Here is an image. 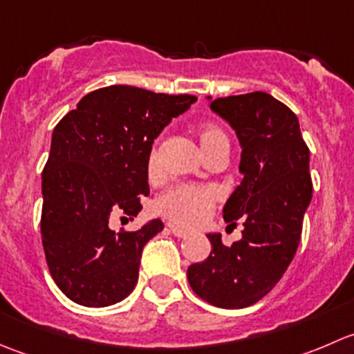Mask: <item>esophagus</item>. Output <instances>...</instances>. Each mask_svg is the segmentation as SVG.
I'll use <instances>...</instances> for the list:
<instances>
[{
	"label": "esophagus",
	"mask_w": 354,
	"mask_h": 354,
	"mask_svg": "<svg viewBox=\"0 0 354 354\" xmlns=\"http://www.w3.org/2000/svg\"><path fill=\"white\" fill-rule=\"evenodd\" d=\"M167 227H169V231H171V233H173L176 238H187V236H190V233H188V231L181 230V227L174 226V224H167Z\"/></svg>",
	"instance_id": "1"
}]
</instances>
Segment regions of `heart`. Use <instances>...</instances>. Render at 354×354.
Wrapping results in <instances>:
<instances>
[{"label": "heart", "mask_w": 354, "mask_h": 354, "mask_svg": "<svg viewBox=\"0 0 354 354\" xmlns=\"http://www.w3.org/2000/svg\"><path fill=\"white\" fill-rule=\"evenodd\" d=\"M197 137L207 156L212 154L221 145H230L226 133L217 124L212 123L198 124ZM159 151H157V145H154L147 159L149 176H156L159 173ZM217 198H219V192L214 187L178 185V187L164 192L156 200V210L173 223L187 227H195L200 226L209 217Z\"/></svg>", "instance_id": "1"}]
</instances>
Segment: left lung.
I'll return each mask as SVG.
<instances>
[{"mask_svg":"<svg viewBox=\"0 0 354 354\" xmlns=\"http://www.w3.org/2000/svg\"><path fill=\"white\" fill-rule=\"evenodd\" d=\"M210 109L240 140V187L223 209L230 226L243 221L241 240L226 246L209 233L210 255L192 263L188 283L219 308H245L270 291L295 257L312 200L310 151L296 114L267 92L212 99Z\"/></svg>","mask_w":354,"mask_h":354,"instance_id":"8db88e82","label":"left lung"}]
</instances>
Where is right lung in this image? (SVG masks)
Listing matches in <instances>:
<instances>
[{
	"label": "right lung",
	"mask_w": 354,
	"mask_h": 354,
	"mask_svg": "<svg viewBox=\"0 0 354 354\" xmlns=\"http://www.w3.org/2000/svg\"><path fill=\"white\" fill-rule=\"evenodd\" d=\"M195 101L111 85L84 95L56 124L42 171L41 234L49 272L71 301L109 306L135 289L142 250L164 224L116 233L109 217L140 212L152 144Z\"/></svg>",
	"instance_id": "right-lung-1"
}]
</instances>
